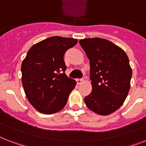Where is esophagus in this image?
I'll return each instance as SVG.
<instances>
[{
  "label": "esophagus",
  "mask_w": 146,
  "mask_h": 146,
  "mask_svg": "<svg viewBox=\"0 0 146 146\" xmlns=\"http://www.w3.org/2000/svg\"><path fill=\"white\" fill-rule=\"evenodd\" d=\"M76 81L78 84H81L84 82V80L83 79H78V80H76Z\"/></svg>",
  "instance_id": "34e87169"
}]
</instances>
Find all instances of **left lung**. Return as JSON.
Returning a JSON list of instances; mask_svg holds the SVG:
<instances>
[{
  "instance_id": "left-lung-1",
  "label": "left lung",
  "mask_w": 146,
  "mask_h": 146,
  "mask_svg": "<svg viewBox=\"0 0 146 146\" xmlns=\"http://www.w3.org/2000/svg\"><path fill=\"white\" fill-rule=\"evenodd\" d=\"M79 42L90 61L92 91L84 98L86 106L96 113L109 115L123 105L130 89L128 56L107 39L86 38Z\"/></svg>"
}]
</instances>
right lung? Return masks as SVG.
I'll list each match as a JSON object with an SVG mask.
<instances>
[{
  "label": "right lung",
  "mask_w": 146,
  "mask_h": 146,
  "mask_svg": "<svg viewBox=\"0 0 146 146\" xmlns=\"http://www.w3.org/2000/svg\"><path fill=\"white\" fill-rule=\"evenodd\" d=\"M78 42L76 39L52 36L29 49L21 65L22 84L27 99L44 114L62 110L76 81L68 78L64 54Z\"/></svg>",
  "instance_id": "right-lung-1"
}]
</instances>
